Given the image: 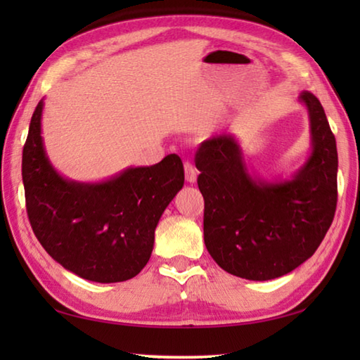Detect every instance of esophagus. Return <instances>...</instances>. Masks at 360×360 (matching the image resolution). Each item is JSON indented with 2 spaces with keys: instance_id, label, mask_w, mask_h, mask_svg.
I'll use <instances>...</instances> for the list:
<instances>
[{
  "instance_id": "esophagus-1",
  "label": "esophagus",
  "mask_w": 360,
  "mask_h": 360,
  "mask_svg": "<svg viewBox=\"0 0 360 360\" xmlns=\"http://www.w3.org/2000/svg\"><path fill=\"white\" fill-rule=\"evenodd\" d=\"M184 169H186V181L191 182V184H193V182L197 181V169H195V167L192 165L191 162L184 163Z\"/></svg>"
}]
</instances>
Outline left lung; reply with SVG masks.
<instances>
[{
	"instance_id": "obj_1",
	"label": "left lung",
	"mask_w": 360,
	"mask_h": 360,
	"mask_svg": "<svg viewBox=\"0 0 360 360\" xmlns=\"http://www.w3.org/2000/svg\"><path fill=\"white\" fill-rule=\"evenodd\" d=\"M298 101L308 112L311 152L288 178L252 174L230 133L206 139L195 157L206 249L222 270L249 281L295 270L316 252L335 216L337 143L319 100L303 92Z\"/></svg>"
}]
</instances>
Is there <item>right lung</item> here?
I'll list each match as a JSON object with an SVG mask.
<instances>
[{"mask_svg":"<svg viewBox=\"0 0 360 360\" xmlns=\"http://www.w3.org/2000/svg\"><path fill=\"white\" fill-rule=\"evenodd\" d=\"M44 100L36 106L22 155L30 224L51 257L79 278L120 283L143 270L155 227L184 186L176 154L150 167H129L105 181L65 178L42 139Z\"/></svg>","mask_w":360,"mask_h":360,"instance_id":"right-lung-1","label":"right lung"}]
</instances>
